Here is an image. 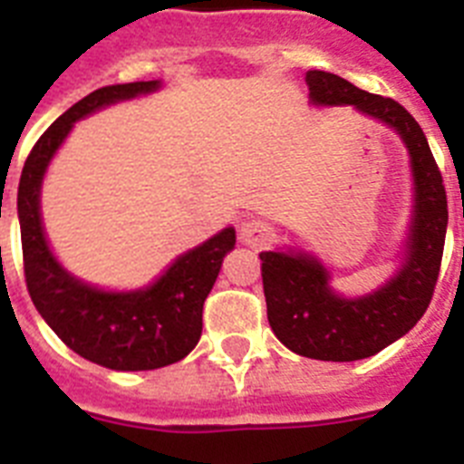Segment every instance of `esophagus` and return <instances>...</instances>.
Listing matches in <instances>:
<instances>
[{"mask_svg": "<svg viewBox=\"0 0 464 464\" xmlns=\"http://www.w3.org/2000/svg\"><path fill=\"white\" fill-rule=\"evenodd\" d=\"M240 243L247 247H264L274 240V228L264 219H247L240 224Z\"/></svg>", "mask_w": 464, "mask_h": 464, "instance_id": "esophagus-1", "label": "esophagus"}]
</instances>
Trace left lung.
Instances as JSON below:
<instances>
[{"label": "left lung", "mask_w": 464, "mask_h": 464, "mask_svg": "<svg viewBox=\"0 0 464 464\" xmlns=\"http://www.w3.org/2000/svg\"><path fill=\"white\" fill-rule=\"evenodd\" d=\"M309 103L352 106L399 134L411 158L412 208L396 274L365 295L346 297L314 252L276 247L259 252L268 325L290 352L316 361H358L401 340L422 318L434 295L449 226L446 188L427 136L411 112L344 77L309 70Z\"/></svg>", "instance_id": "8db88e82"}]
</instances>
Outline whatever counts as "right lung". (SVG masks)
Wrapping results in <instances>:
<instances>
[{"label":"right lung","instance_id":"obj_1","mask_svg":"<svg viewBox=\"0 0 464 464\" xmlns=\"http://www.w3.org/2000/svg\"><path fill=\"white\" fill-rule=\"evenodd\" d=\"M160 87L162 80L111 84L77 101L34 143L18 184L23 262L33 304L65 346L111 371H155L188 356L202 334V304L224 256L236 247V228L226 226L179 255L153 283L106 290L70 274L46 240L42 184L75 122Z\"/></svg>","mask_w":464,"mask_h":464}]
</instances>
